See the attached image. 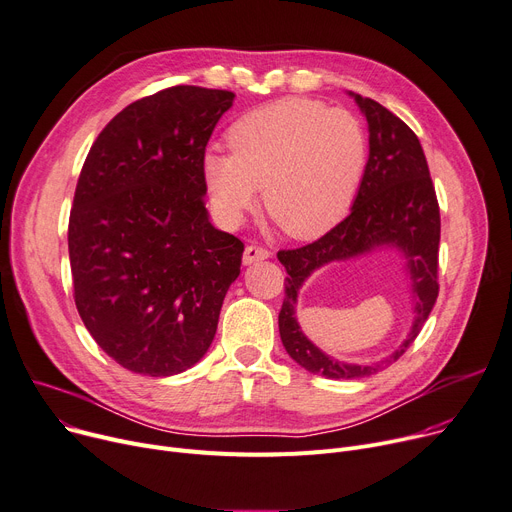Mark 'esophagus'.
Returning a JSON list of instances; mask_svg holds the SVG:
<instances>
[{"instance_id":"obj_1","label":"esophagus","mask_w":512,"mask_h":512,"mask_svg":"<svg viewBox=\"0 0 512 512\" xmlns=\"http://www.w3.org/2000/svg\"><path fill=\"white\" fill-rule=\"evenodd\" d=\"M271 253L265 249V247H257V245H249L243 253V263L245 265H251V263H257V261H263L267 259Z\"/></svg>"}]
</instances>
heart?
I'll return each instance as SVG.
<instances>
[{
    "instance_id": "1",
    "label": "heart",
    "mask_w": 512,
    "mask_h": 512,
    "mask_svg": "<svg viewBox=\"0 0 512 512\" xmlns=\"http://www.w3.org/2000/svg\"><path fill=\"white\" fill-rule=\"evenodd\" d=\"M228 148L232 154L208 150L201 160L218 216L238 224L263 189L267 216L302 241L327 234L346 218L368 162L360 119L302 96L238 117L228 129Z\"/></svg>"
}]
</instances>
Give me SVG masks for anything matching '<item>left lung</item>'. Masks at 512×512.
Wrapping results in <instances>:
<instances>
[{
    "label": "left lung",
    "instance_id": "left-lung-1",
    "mask_svg": "<svg viewBox=\"0 0 512 512\" xmlns=\"http://www.w3.org/2000/svg\"><path fill=\"white\" fill-rule=\"evenodd\" d=\"M368 121L370 154L348 218L298 249L278 251L286 267L280 337L302 368L327 379H362L399 360L422 331L438 296L440 210L418 135L377 100L352 94ZM381 244L404 251L417 298L413 333L389 359L377 365H346L323 355L299 331L293 309L303 280L329 260L349 258Z\"/></svg>",
    "mask_w": 512,
    "mask_h": 512
}]
</instances>
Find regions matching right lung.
I'll return each instance as SVG.
<instances>
[{
	"label": "right lung",
	"mask_w": 512,
	"mask_h": 512,
	"mask_svg": "<svg viewBox=\"0 0 512 512\" xmlns=\"http://www.w3.org/2000/svg\"><path fill=\"white\" fill-rule=\"evenodd\" d=\"M234 92L170 86L94 140L67 226L76 309L123 368L170 377L208 352L245 245L208 220L201 160Z\"/></svg>",
	"instance_id": "add662e5"
}]
</instances>
